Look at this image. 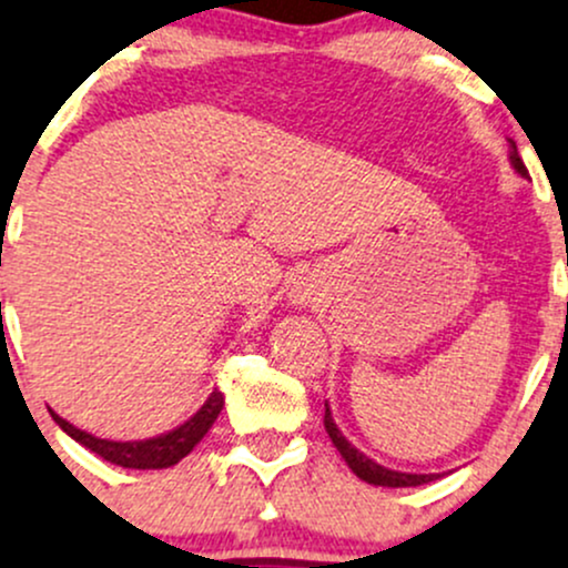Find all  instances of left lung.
Listing matches in <instances>:
<instances>
[{
	"label": "left lung",
	"instance_id": "obj_1",
	"mask_svg": "<svg viewBox=\"0 0 568 568\" xmlns=\"http://www.w3.org/2000/svg\"><path fill=\"white\" fill-rule=\"evenodd\" d=\"M511 149H509V160L511 165H515V171L520 176L528 179V169H525L520 152H517V143L509 141ZM326 405V414H324V427L326 433H329L332 444L337 446V452L343 455L345 463H348V468L354 470L356 476H359L362 481H367V485H375V487H419V485H427V481L438 479L440 474H403V470H392V468H384V465H378L375 459H369L367 455H362L359 449H356L354 444H348V438H345L343 433H339V427L334 425L332 419V410H329V403Z\"/></svg>",
	"mask_w": 568,
	"mask_h": 568
}]
</instances>
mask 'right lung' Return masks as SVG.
Masks as SVG:
<instances>
[{
    "label": "right lung",
    "instance_id": "add662e5",
    "mask_svg": "<svg viewBox=\"0 0 568 568\" xmlns=\"http://www.w3.org/2000/svg\"><path fill=\"white\" fill-rule=\"evenodd\" d=\"M225 399L220 392L209 394V399L190 416L184 425H179L171 433L158 435V438L146 440H105L94 438V435L83 433V429L73 427L70 422H64L59 414H51L53 422L64 429L73 440H79L81 446H87L89 452L109 459L113 465H122V468H139V470H158V468H171L179 459L187 457L190 452L199 446V440L212 429L214 419L223 410Z\"/></svg>",
    "mask_w": 568,
    "mask_h": 568
}]
</instances>
